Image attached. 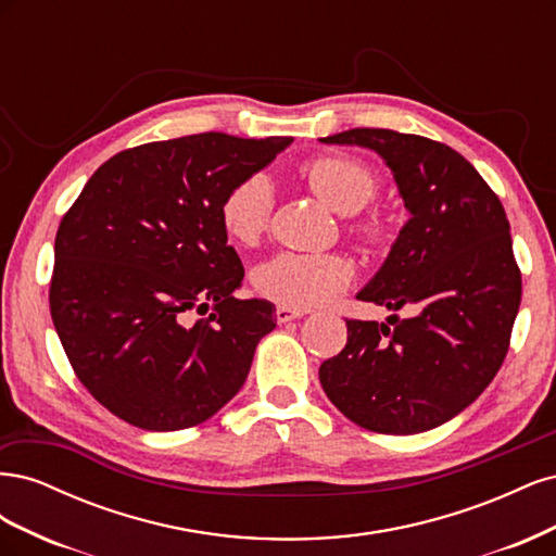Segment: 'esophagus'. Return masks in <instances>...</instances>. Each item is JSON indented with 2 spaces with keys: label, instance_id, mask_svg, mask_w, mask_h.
<instances>
[{
  "label": "esophagus",
  "instance_id": "obj_1",
  "mask_svg": "<svg viewBox=\"0 0 556 556\" xmlns=\"http://www.w3.org/2000/svg\"><path fill=\"white\" fill-rule=\"evenodd\" d=\"M304 315H306V311H299V308H288V306H278L276 308V319H278L280 325L292 323V319L304 317Z\"/></svg>",
  "mask_w": 556,
  "mask_h": 556
}]
</instances>
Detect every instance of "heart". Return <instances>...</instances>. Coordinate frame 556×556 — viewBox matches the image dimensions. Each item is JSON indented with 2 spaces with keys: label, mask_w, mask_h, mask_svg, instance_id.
Instances as JSON below:
<instances>
[{
  "label": "heart",
  "mask_w": 556,
  "mask_h": 556,
  "mask_svg": "<svg viewBox=\"0 0 556 556\" xmlns=\"http://www.w3.org/2000/svg\"><path fill=\"white\" fill-rule=\"evenodd\" d=\"M313 192L336 213L350 215L362 239L378 243L387 237L380 213H362L378 192V176L366 162L350 155H323L304 166ZM274 211V188L264 174L233 182L220 204V223L239 245H252L268 229ZM355 276V266L339 252H278L252 271V285L280 306L308 311L339 296Z\"/></svg>",
  "instance_id": "b5f03b06"
}]
</instances>
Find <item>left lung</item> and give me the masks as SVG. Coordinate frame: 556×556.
I'll return each instance as SVG.
<instances>
[{
    "instance_id": "8db88e82",
    "label": "left lung",
    "mask_w": 556,
    "mask_h": 556,
    "mask_svg": "<svg viewBox=\"0 0 556 556\" xmlns=\"http://www.w3.org/2000/svg\"><path fill=\"white\" fill-rule=\"evenodd\" d=\"M371 148L390 166L410 220L357 294L413 317L345 319L348 343L319 366L329 401L378 433H419L468 408L510 345L521 301L506 211L457 150L394 129L319 139Z\"/></svg>"
}]
</instances>
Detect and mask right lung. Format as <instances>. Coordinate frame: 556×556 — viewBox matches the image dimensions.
Segmentation results:
<instances>
[{
	"label": "right lung",
	"instance_id": "1",
	"mask_svg": "<svg viewBox=\"0 0 556 556\" xmlns=\"http://www.w3.org/2000/svg\"><path fill=\"white\" fill-rule=\"evenodd\" d=\"M290 143L204 131L129 148L62 217L50 315L78 380L125 422L188 429L243 387L276 308L233 296L245 271L220 204Z\"/></svg>",
	"mask_w": 556,
	"mask_h": 556
}]
</instances>
